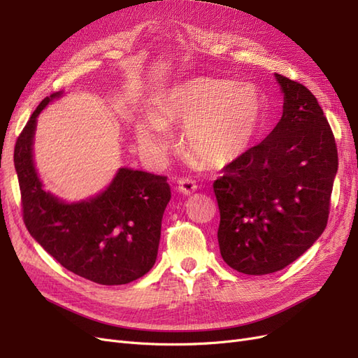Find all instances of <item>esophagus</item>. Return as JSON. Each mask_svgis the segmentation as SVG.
<instances>
[{
	"label": "esophagus",
	"instance_id": "34e87169",
	"mask_svg": "<svg viewBox=\"0 0 358 358\" xmlns=\"http://www.w3.org/2000/svg\"><path fill=\"white\" fill-rule=\"evenodd\" d=\"M176 188H178L179 192L188 196V194H192L194 191L197 189V185H196V182L188 179V178H180V179H178V187Z\"/></svg>",
	"mask_w": 358,
	"mask_h": 358
}]
</instances>
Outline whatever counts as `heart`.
<instances>
[{"instance_id":"1","label":"heart","mask_w":358,"mask_h":358,"mask_svg":"<svg viewBox=\"0 0 358 358\" xmlns=\"http://www.w3.org/2000/svg\"><path fill=\"white\" fill-rule=\"evenodd\" d=\"M183 124L188 154L208 167L241 159L264 134L266 96L254 85L218 78H189L170 85L155 100L152 116L138 125V140L155 158L169 146L167 125Z\"/></svg>"}]
</instances>
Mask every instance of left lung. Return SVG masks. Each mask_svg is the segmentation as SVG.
Instances as JSON below:
<instances>
[{
	"label": "left lung",
	"instance_id": "obj_1",
	"mask_svg": "<svg viewBox=\"0 0 358 358\" xmlns=\"http://www.w3.org/2000/svg\"><path fill=\"white\" fill-rule=\"evenodd\" d=\"M282 117L262 143L213 182L224 262L245 275L282 270L327 225L338 148L327 117L301 83L275 73Z\"/></svg>",
	"mask_w": 358,
	"mask_h": 358
}]
</instances>
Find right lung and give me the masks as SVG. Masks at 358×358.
Here are the masks:
<instances>
[{
	"instance_id": "1",
	"label": "right lung",
	"mask_w": 358,
	"mask_h": 358,
	"mask_svg": "<svg viewBox=\"0 0 358 358\" xmlns=\"http://www.w3.org/2000/svg\"><path fill=\"white\" fill-rule=\"evenodd\" d=\"M52 94L31 115L15 146L24 222L29 234L70 272L101 285H122L155 264L161 220L171 192L166 176L119 169L99 196L64 203L43 189L32 159L37 116Z\"/></svg>"
}]
</instances>
